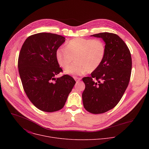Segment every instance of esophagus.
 Returning a JSON list of instances; mask_svg holds the SVG:
<instances>
[{"mask_svg": "<svg viewBox=\"0 0 149 149\" xmlns=\"http://www.w3.org/2000/svg\"><path fill=\"white\" fill-rule=\"evenodd\" d=\"M74 79L77 82H78L81 79V78H80V77H74Z\"/></svg>", "mask_w": 149, "mask_h": 149, "instance_id": "esophagus-1", "label": "esophagus"}]
</instances>
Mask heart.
Listing matches in <instances>:
<instances>
[{"mask_svg": "<svg viewBox=\"0 0 149 149\" xmlns=\"http://www.w3.org/2000/svg\"><path fill=\"white\" fill-rule=\"evenodd\" d=\"M105 54V47L100 39L77 38L70 40L65 48H59L56 52L58 62L67 68L75 59L74 63L65 71L67 74L81 75L96 70L102 63Z\"/></svg>", "mask_w": 149, "mask_h": 149, "instance_id": "1", "label": "heart"}]
</instances>
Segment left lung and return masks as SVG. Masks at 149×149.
<instances>
[{"instance_id":"left-lung-1","label":"left lung","mask_w":149,"mask_h":149,"mask_svg":"<svg viewBox=\"0 0 149 149\" xmlns=\"http://www.w3.org/2000/svg\"><path fill=\"white\" fill-rule=\"evenodd\" d=\"M91 36L104 40L105 54L91 76L82 78L86 88L82 98L85 109L97 114L110 110L120 101L130 81L132 60L129 48L117 35L102 32Z\"/></svg>"}]
</instances>
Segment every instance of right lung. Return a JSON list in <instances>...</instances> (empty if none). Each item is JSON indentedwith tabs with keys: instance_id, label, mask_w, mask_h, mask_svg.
Instances as JSON below:
<instances>
[{
	"instance_id": "right-lung-1",
	"label": "right lung",
	"mask_w": 149,
	"mask_h": 149,
	"mask_svg": "<svg viewBox=\"0 0 149 149\" xmlns=\"http://www.w3.org/2000/svg\"><path fill=\"white\" fill-rule=\"evenodd\" d=\"M65 38L51 33L29 36L21 48L18 70L24 90L36 108L45 112H55L64 106L75 81L63 75L56 57V52Z\"/></svg>"
}]
</instances>
